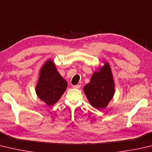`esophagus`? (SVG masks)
<instances>
[{"instance_id": "esophagus-1", "label": "esophagus", "mask_w": 152, "mask_h": 152, "mask_svg": "<svg viewBox=\"0 0 152 152\" xmlns=\"http://www.w3.org/2000/svg\"><path fill=\"white\" fill-rule=\"evenodd\" d=\"M72 88H76V89H78V88H80V84L74 85V86H73Z\"/></svg>"}]
</instances>
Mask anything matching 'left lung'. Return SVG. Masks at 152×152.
Segmentation results:
<instances>
[{"mask_svg":"<svg viewBox=\"0 0 152 152\" xmlns=\"http://www.w3.org/2000/svg\"><path fill=\"white\" fill-rule=\"evenodd\" d=\"M84 92L92 106L97 110L106 107L114 94V84L110 67L106 63L101 70L95 72Z\"/></svg>","mask_w":152,"mask_h":152,"instance_id":"8db88e82","label":"left lung"}]
</instances>
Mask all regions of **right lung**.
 I'll use <instances>...</instances> for the list:
<instances>
[{"label":"right lung","mask_w":152,"mask_h":152,"mask_svg":"<svg viewBox=\"0 0 152 152\" xmlns=\"http://www.w3.org/2000/svg\"><path fill=\"white\" fill-rule=\"evenodd\" d=\"M67 85V82L58 72L53 62L48 60L40 71L36 92L40 100L52 106L61 97Z\"/></svg>","instance_id":"add662e5"}]
</instances>
